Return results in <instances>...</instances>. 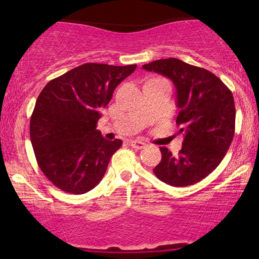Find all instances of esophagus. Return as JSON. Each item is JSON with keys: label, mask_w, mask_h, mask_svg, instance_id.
<instances>
[{"label": "esophagus", "mask_w": 259, "mask_h": 259, "mask_svg": "<svg viewBox=\"0 0 259 259\" xmlns=\"http://www.w3.org/2000/svg\"><path fill=\"white\" fill-rule=\"evenodd\" d=\"M130 143H131V146H132L133 148H137V150H141V148H144L145 146H146V144L141 140H131Z\"/></svg>", "instance_id": "obj_1"}]
</instances>
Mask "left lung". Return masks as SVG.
<instances>
[{"instance_id":"8db88e82","label":"left lung","mask_w":259,"mask_h":259,"mask_svg":"<svg viewBox=\"0 0 259 259\" xmlns=\"http://www.w3.org/2000/svg\"><path fill=\"white\" fill-rule=\"evenodd\" d=\"M175 83L177 125L184 134L178 155L160 147L161 160L153 172L171 186L193 185L221 164L235 134L236 108L231 91L207 69L168 58L143 66Z\"/></svg>"}]
</instances>
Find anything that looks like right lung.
<instances>
[{
  "instance_id": "obj_1",
  "label": "right lung",
  "mask_w": 259,
  "mask_h": 259,
  "mask_svg": "<svg viewBox=\"0 0 259 259\" xmlns=\"http://www.w3.org/2000/svg\"><path fill=\"white\" fill-rule=\"evenodd\" d=\"M136 68L84 63L41 91L30 118V140L41 171L60 190L82 194L104 178L122 141L106 140L98 120L116 86Z\"/></svg>"
}]
</instances>
